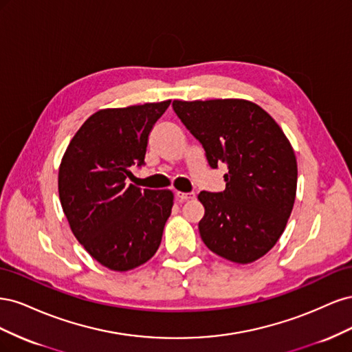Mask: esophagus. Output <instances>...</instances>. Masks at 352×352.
<instances>
[{
  "label": "esophagus",
  "instance_id": "esophagus-1",
  "mask_svg": "<svg viewBox=\"0 0 352 352\" xmlns=\"http://www.w3.org/2000/svg\"><path fill=\"white\" fill-rule=\"evenodd\" d=\"M176 197L180 202H185L188 199H194L195 198V194L190 192V194H185V192H176Z\"/></svg>",
  "mask_w": 352,
  "mask_h": 352
}]
</instances>
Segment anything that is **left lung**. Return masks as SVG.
<instances>
[{
	"instance_id": "left-lung-1",
	"label": "left lung",
	"mask_w": 352,
	"mask_h": 352,
	"mask_svg": "<svg viewBox=\"0 0 352 352\" xmlns=\"http://www.w3.org/2000/svg\"><path fill=\"white\" fill-rule=\"evenodd\" d=\"M173 110L206 150L212 168L226 163L223 192L202 190L198 223L207 248L250 264L279 241L296 195V157L280 126L260 105L242 98L173 101Z\"/></svg>"
}]
</instances>
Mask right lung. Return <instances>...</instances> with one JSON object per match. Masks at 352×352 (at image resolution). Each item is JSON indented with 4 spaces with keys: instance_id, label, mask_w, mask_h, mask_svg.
I'll use <instances>...</instances> for the list:
<instances>
[{
    "instance_id": "obj_1",
    "label": "right lung",
    "mask_w": 352,
    "mask_h": 352,
    "mask_svg": "<svg viewBox=\"0 0 352 352\" xmlns=\"http://www.w3.org/2000/svg\"><path fill=\"white\" fill-rule=\"evenodd\" d=\"M170 100L102 109L74 133L58 168V195L69 226L92 258L114 272L150 260L173 207L170 189L126 185L144 164L148 135Z\"/></svg>"
}]
</instances>
